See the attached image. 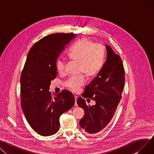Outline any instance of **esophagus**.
Segmentation results:
<instances>
[{"mask_svg": "<svg viewBox=\"0 0 154 154\" xmlns=\"http://www.w3.org/2000/svg\"><path fill=\"white\" fill-rule=\"evenodd\" d=\"M74 98H75V106H77V96H74Z\"/></svg>", "mask_w": 154, "mask_h": 154, "instance_id": "esophagus-1", "label": "esophagus"}]
</instances>
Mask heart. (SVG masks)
I'll list each match as a JSON object with an SVG mask.
<instances>
[{"label": "heart", "instance_id": "1", "mask_svg": "<svg viewBox=\"0 0 154 154\" xmlns=\"http://www.w3.org/2000/svg\"><path fill=\"white\" fill-rule=\"evenodd\" d=\"M105 48L101 44L94 43L88 38H82L75 43L68 53L73 60L80 62L79 71L88 76L95 75L100 69L105 55ZM66 62L61 58L56 61V68L60 73L65 71ZM85 83L83 75L71 77L65 85L73 91H77Z\"/></svg>", "mask_w": 154, "mask_h": 154}]
</instances>
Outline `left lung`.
<instances>
[{
  "label": "left lung",
  "instance_id": "obj_1",
  "mask_svg": "<svg viewBox=\"0 0 154 154\" xmlns=\"http://www.w3.org/2000/svg\"><path fill=\"white\" fill-rule=\"evenodd\" d=\"M106 60L97 76L86 86L82 96L96 101L87 105L83 98L77 99V105L85 111L79 125L86 134H94L103 129L112 120L122 97L125 75L120 57L111 47L105 45Z\"/></svg>",
  "mask_w": 154,
  "mask_h": 154
}]
</instances>
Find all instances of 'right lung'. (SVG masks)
<instances>
[{"label": "right lung", "instance_id": "1", "mask_svg": "<svg viewBox=\"0 0 154 154\" xmlns=\"http://www.w3.org/2000/svg\"><path fill=\"white\" fill-rule=\"evenodd\" d=\"M75 36L54 33L39 40L30 49L21 73L22 109L31 127L43 137L57 132L60 116L75 103L73 94L68 90L52 98L49 87L57 75V58Z\"/></svg>", "mask_w": 154, "mask_h": 154}]
</instances>
